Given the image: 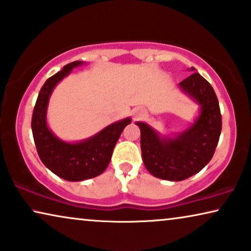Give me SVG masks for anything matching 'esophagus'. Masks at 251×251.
<instances>
[{"label": "esophagus", "mask_w": 251, "mask_h": 251, "mask_svg": "<svg viewBox=\"0 0 251 251\" xmlns=\"http://www.w3.org/2000/svg\"><path fill=\"white\" fill-rule=\"evenodd\" d=\"M146 115V112L145 109L143 108H135L133 109V116H135V119H140L143 118V116Z\"/></svg>", "instance_id": "esophagus-1"}]
</instances>
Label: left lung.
<instances>
[{
	"mask_svg": "<svg viewBox=\"0 0 251 251\" xmlns=\"http://www.w3.org/2000/svg\"><path fill=\"white\" fill-rule=\"evenodd\" d=\"M179 87L200 105V114L190 128L171 138L162 137L147 123L136 122L146 169L154 177L171 181L184 180L203 169L214 155L222 131L221 109L210 83L193 73Z\"/></svg>",
	"mask_w": 251,
	"mask_h": 251,
	"instance_id": "1",
	"label": "left lung"
}]
</instances>
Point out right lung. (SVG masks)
<instances>
[{"label": "right lung", "instance_id": "right-lung-1", "mask_svg": "<svg viewBox=\"0 0 251 251\" xmlns=\"http://www.w3.org/2000/svg\"><path fill=\"white\" fill-rule=\"evenodd\" d=\"M82 61H73L48 78L37 97L32 116V131L37 154L48 169L70 181L90 179L102 174L111 161L113 150L123 129L130 125L126 118L114 122L90 138L67 143L56 137L47 125V108L53 88Z\"/></svg>", "mask_w": 251, "mask_h": 251}]
</instances>
